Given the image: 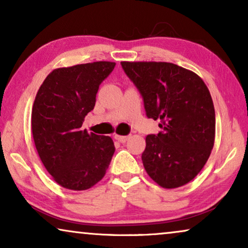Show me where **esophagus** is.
Listing matches in <instances>:
<instances>
[{
  "instance_id": "34e87169",
  "label": "esophagus",
  "mask_w": 248,
  "mask_h": 248,
  "mask_svg": "<svg viewBox=\"0 0 248 248\" xmlns=\"http://www.w3.org/2000/svg\"><path fill=\"white\" fill-rule=\"evenodd\" d=\"M115 139H116L118 142H121V143H125V142L128 140V137H124V135H117L116 134V135H115Z\"/></svg>"
}]
</instances>
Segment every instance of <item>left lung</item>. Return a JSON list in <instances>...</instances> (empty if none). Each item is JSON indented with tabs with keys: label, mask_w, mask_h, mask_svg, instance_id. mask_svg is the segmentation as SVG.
I'll use <instances>...</instances> for the list:
<instances>
[{
	"label": "left lung",
	"mask_w": 248,
	"mask_h": 248,
	"mask_svg": "<svg viewBox=\"0 0 248 248\" xmlns=\"http://www.w3.org/2000/svg\"><path fill=\"white\" fill-rule=\"evenodd\" d=\"M161 132L145 138V171L164 188L187 184L204 167L215 144L216 113L198 74L167 62H121Z\"/></svg>",
	"instance_id": "left-lung-1"
}]
</instances>
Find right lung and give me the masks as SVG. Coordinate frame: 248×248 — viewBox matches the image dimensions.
Returning <instances> with one entry per match:
<instances>
[{
    "label": "right lung",
    "instance_id": "1",
    "mask_svg": "<svg viewBox=\"0 0 248 248\" xmlns=\"http://www.w3.org/2000/svg\"><path fill=\"white\" fill-rule=\"evenodd\" d=\"M114 62L60 67L50 72L33 101L31 130L40 160L57 184L84 191L101 181L115 152L110 137L82 130L100 83Z\"/></svg>",
    "mask_w": 248,
    "mask_h": 248
}]
</instances>
